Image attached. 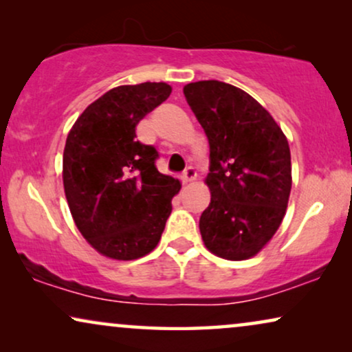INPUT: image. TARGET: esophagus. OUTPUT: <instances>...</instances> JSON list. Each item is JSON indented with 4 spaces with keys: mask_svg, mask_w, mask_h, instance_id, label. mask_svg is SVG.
Here are the masks:
<instances>
[{
    "mask_svg": "<svg viewBox=\"0 0 352 352\" xmlns=\"http://www.w3.org/2000/svg\"><path fill=\"white\" fill-rule=\"evenodd\" d=\"M182 182H190V181H195V177H197V170L194 166H189V168H186L184 170V173H182Z\"/></svg>",
    "mask_w": 352,
    "mask_h": 352,
    "instance_id": "34e87169",
    "label": "esophagus"
}]
</instances>
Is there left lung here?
<instances>
[{"label":"left lung","instance_id":"left-lung-1","mask_svg":"<svg viewBox=\"0 0 352 352\" xmlns=\"http://www.w3.org/2000/svg\"><path fill=\"white\" fill-rule=\"evenodd\" d=\"M210 144L211 201L200 234L216 256L240 261L266 245L285 216L290 147L271 113L243 89L218 80L184 86Z\"/></svg>","mask_w":352,"mask_h":352}]
</instances>
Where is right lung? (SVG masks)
Segmentation results:
<instances>
[{
	"mask_svg": "<svg viewBox=\"0 0 352 352\" xmlns=\"http://www.w3.org/2000/svg\"><path fill=\"white\" fill-rule=\"evenodd\" d=\"M171 94L166 83L118 86L88 105L67 136L64 189L83 237L113 259L157 247L179 181L157 170L158 152L136 126Z\"/></svg>",
	"mask_w": 352,
	"mask_h": 352,
	"instance_id": "right-lung-1",
	"label": "right lung"
}]
</instances>
